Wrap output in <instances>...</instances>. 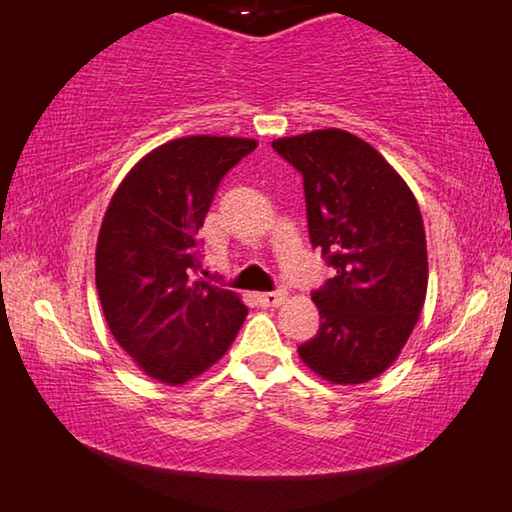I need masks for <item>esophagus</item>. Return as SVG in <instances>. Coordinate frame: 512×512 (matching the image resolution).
I'll return each mask as SVG.
<instances>
[{"label":"esophagus","mask_w":512,"mask_h":512,"mask_svg":"<svg viewBox=\"0 0 512 512\" xmlns=\"http://www.w3.org/2000/svg\"><path fill=\"white\" fill-rule=\"evenodd\" d=\"M259 305H264V308H278V305H282L287 301V292H282V289H278V292H264L257 296Z\"/></svg>","instance_id":"obj_1"}]
</instances>
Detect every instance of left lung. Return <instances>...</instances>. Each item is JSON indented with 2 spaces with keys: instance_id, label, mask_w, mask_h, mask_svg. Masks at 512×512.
<instances>
[{
  "instance_id": "8db88e82",
  "label": "left lung",
  "mask_w": 512,
  "mask_h": 512,
  "mask_svg": "<svg viewBox=\"0 0 512 512\" xmlns=\"http://www.w3.org/2000/svg\"><path fill=\"white\" fill-rule=\"evenodd\" d=\"M273 149L303 174L310 241L335 269L312 292L322 324L299 356L331 384H365L391 368L423 310L421 209L388 160L340 128L280 137Z\"/></svg>"
}]
</instances>
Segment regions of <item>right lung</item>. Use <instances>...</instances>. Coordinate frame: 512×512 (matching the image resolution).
<instances>
[{"mask_svg":"<svg viewBox=\"0 0 512 512\" xmlns=\"http://www.w3.org/2000/svg\"><path fill=\"white\" fill-rule=\"evenodd\" d=\"M248 137L190 135L149 151L112 195L96 243V289L114 340L167 386L225 356L248 308L195 280L197 232L220 179L255 151Z\"/></svg>","mask_w":512,"mask_h":512,"instance_id":"add662e5","label":"right lung"}]
</instances>
